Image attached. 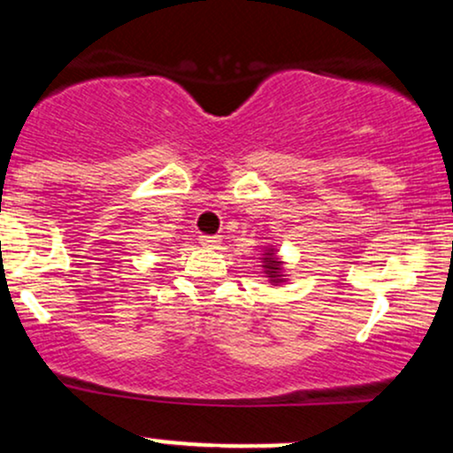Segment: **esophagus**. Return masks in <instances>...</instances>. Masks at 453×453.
<instances>
[{
	"label": "esophagus",
	"instance_id": "obj_1",
	"mask_svg": "<svg viewBox=\"0 0 453 453\" xmlns=\"http://www.w3.org/2000/svg\"><path fill=\"white\" fill-rule=\"evenodd\" d=\"M200 242L204 244L206 249H219L221 247V236H200Z\"/></svg>",
	"mask_w": 453,
	"mask_h": 453
}]
</instances>
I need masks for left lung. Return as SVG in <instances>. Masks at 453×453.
Returning <instances> with one entry per match:
<instances>
[{
    "instance_id": "1",
    "label": "left lung",
    "mask_w": 453,
    "mask_h": 453,
    "mask_svg": "<svg viewBox=\"0 0 453 453\" xmlns=\"http://www.w3.org/2000/svg\"><path fill=\"white\" fill-rule=\"evenodd\" d=\"M262 270H264V277L270 280V285H283L288 283V274H285V262L279 257L277 249L273 244H266L262 251Z\"/></svg>"
}]
</instances>
